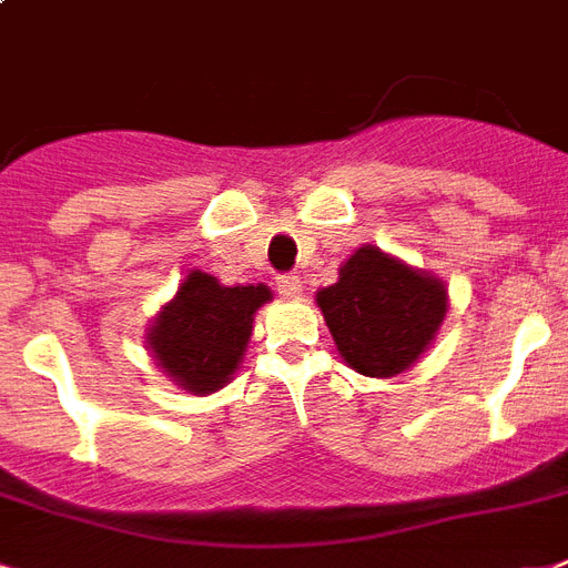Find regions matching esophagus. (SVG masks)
<instances>
[{
  "label": "esophagus",
  "mask_w": 568,
  "mask_h": 568,
  "mask_svg": "<svg viewBox=\"0 0 568 568\" xmlns=\"http://www.w3.org/2000/svg\"><path fill=\"white\" fill-rule=\"evenodd\" d=\"M276 292L285 300H297L300 294H303V285H300L297 276H280V280H276Z\"/></svg>",
  "instance_id": "obj_1"
}]
</instances>
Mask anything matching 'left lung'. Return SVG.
<instances>
[{"label":"left lung","mask_w":568,"mask_h":568,"mask_svg":"<svg viewBox=\"0 0 568 568\" xmlns=\"http://www.w3.org/2000/svg\"><path fill=\"white\" fill-rule=\"evenodd\" d=\"M446 285L408 268L373 244L358 247L338 283L317 292L341 358L364 376L388 379L408 371L446 317Z\"/></svg>","instance_id":"obj_1"}]
</instances>
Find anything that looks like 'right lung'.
I'll use <instances>...</instances> for the list:
<instances>
[{
	"label": "right lung",
	"mask_w": 568,
	"mask_h": 568,
	"mask_svg": "<svg viewBox=\"0 0 568 568\" xmlns=\"http://www.w3.org/2000/svg\"><path fill=\"white\" fill-rule=\"evenodd\" d=\"M268 300V285L227 288L204 271H189L149 332L156 364L189 394L224 388L251 341L253 315Z\"/></svg>",
	"instance_id": "1"
}]
</instances>
